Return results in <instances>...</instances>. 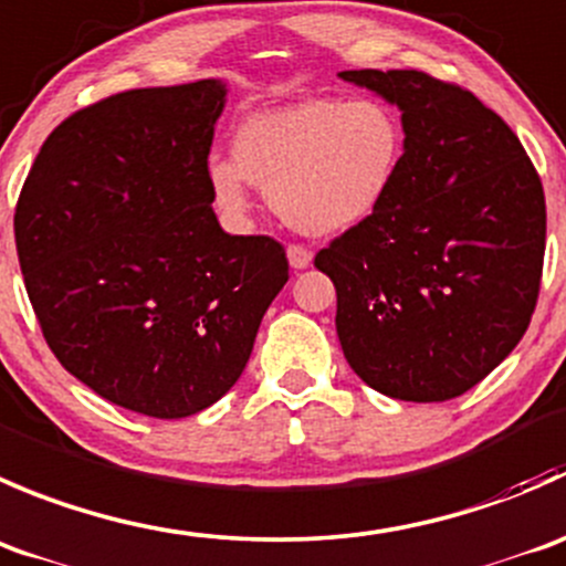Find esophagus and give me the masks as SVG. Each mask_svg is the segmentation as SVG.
<instances>
[{
    "mask_svg": "<svg viewBox=\"0 0 566 566\" xmlns=\"http://www.w3.org/2000/svg\"><path fill=\"white\" fill-rule=\"evenodd\" d=\"M285 253H289V264L294 266V270H305L313 259L311 250L302 248V244H289V250H285Z\"/></svg>",
    "mask_w": 566,
    "mask_h": 566,
    "instance_id": "34e87169",
    "label": "esophagus"
}]
</instances>
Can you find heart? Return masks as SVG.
<instances>
[{
  "label": "heart",
  "instance_id": "b5f03b06",
  "mask_svg": "<svg viewBox=\"0 0 566 566\" xmlns=\"http://www.w3.org/2000/svg\"><path fill=\"white\" fill-rule=\"evenodd\" d=\"M405 123L382 101L311 98L250 115L233 134V161L209 159L206 181L231 222L250 214V184L311 237L371 220L399 181Z\"/></svg>",
  "mask_w": 566,
  "mask_h": 566
}]
</instances>
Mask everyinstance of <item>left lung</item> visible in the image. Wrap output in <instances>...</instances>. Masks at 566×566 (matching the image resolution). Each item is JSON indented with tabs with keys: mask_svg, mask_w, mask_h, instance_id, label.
I'll list each match as a JSON object with an SVG mask.
<instances>
[{
	"mask_svg": "<svg viewBox=\"0 0 566 566\" xmlns=\"http://www.w3.org/2000/svg\"><path fill=\"white\" fill-rule=\"evenodd\" d=\"M401 109L407 148L382 209L313 264L338 294L352 371L401 401H449L528 329L545 261V192L517 134L423 71H340Z\"/></svg>",
	"mask_w": 566,
	"mask_h": 566,
	"instance_id": "1",
	"label": "left lung"
}]
</instances>
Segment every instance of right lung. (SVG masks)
<instances>
[{"mask_svg": "<svg viewBox=\"0 0 566 566\" xmlns=\"http://www.w3.org/2000/svg\"><path fill=\"white\" fill-rule=\"evenodd\" d=\"M217 80L115 93L46 137L15 250L49 349L106 401L187 418L233 388L289 281L272 237H231L206 181Z\"/></svg>", "mask_w": 566, "mask_h": 566, "instance_id": "add662e5", "label": "right lung"}]
</instances>
